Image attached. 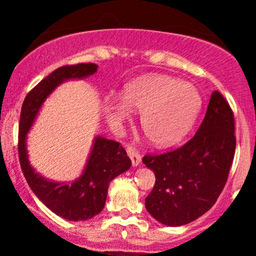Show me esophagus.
I'll return each mask as SVG.
<instances>
[{
  "instance_id": "34e87169",
  "label": "esophagus",
  "mask_w": 256,
  "mask_h": 256,
  "mask_svg": "<svg viewBox=\"0 0 256 256\" xmlns=\"http://www.w3.org/2000/svg\"><path fill=\"white\" fill-rule=\"evenodd\" d=\"M128 155L130 156L131 158V162H132V166H138L140 164V154L138 152H136V149L134 148H128Z\"/></svg>"
}]
</instances>
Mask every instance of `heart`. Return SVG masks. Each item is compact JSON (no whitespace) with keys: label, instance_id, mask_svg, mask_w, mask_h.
Segmentation results:
<instances>
[{"label":"heart","instance_id":"1","mask_svg":"<svg viewBox=\"0 0 256 256\" xmlns=\"http://www.w3.org/2000/svg\"><path fill=\"white\" fill-rule=\"evenodd\" d=\"M201 96L194 85L164 74H146L128 82L120 101L107 100L104 118L114 131L140 110V125L158 146H170L183 138L198 118Z\"/></svg>","mask_w":256,"mask_h":256}]
</instances>
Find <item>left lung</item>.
Returning a JSON list of instances; mask_svg holds the SVG:
<instances>
[{
	"mask_svg": "<svg viewBox=\"0 0 256 256\" xmlns=\"http://www.w3.org/2000/svg\"><path fill=\"white\" fill-rule=\"evenodd\" d=\"M234 149V112L216 90L189 142L176 150L143 158L156 179L146 198V210L167 226L189 224L204 216L224 189Z\"/></svg>",
	"mask_w": 256,
	"mask_h": 256,
	"instance_id": "1",
	"label": "left lung"
}]
</instances>
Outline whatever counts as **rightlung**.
Instances as JSON below:
<instances>
[{
	"label": "right lung",
	"mask_w": 256,
	"mask_h": 256,
	"mask_svg": "<svg viewBox=\"0 0 256 256\" xmlns=\"http://www.w3.org/2000/svg\"><path fill=\"white\" fill-rule=\"evenodd\" d=\"M98 67L95 64L58 67L26 95L20 114L18 149L26 182L52 212L71 222L91 219L104 210L110 183L130 168V158L120 143L98 136L80 177L72 183H60L46 179L30 165L26 137L44 101L58 85L70 79L89 77L98 71Z\"/></svg>",
	"instance_id": "right-lung-1"
}]
</instances>
